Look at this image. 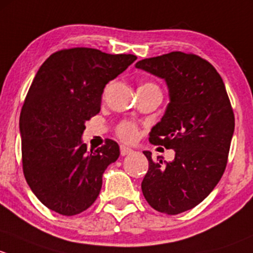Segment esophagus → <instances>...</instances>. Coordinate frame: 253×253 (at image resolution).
<instances>
[{
	"mask_svg": "<svg viewBox=\"0 0 253 253\" xmlns=\"http://www.w3.org/2000/svg\"><path fill=\"white\" fill-rule=\"evenodd\" d=\"M132 152H134V151H132V148L126 147V146H124V145H121V155L122 156L130 155V153H132Z\"/></svg>",
	"mask_w": 253,
	"mask_h": 253,
	"instance_id": "1",
	"label": "esophagus"
}]
</instances>
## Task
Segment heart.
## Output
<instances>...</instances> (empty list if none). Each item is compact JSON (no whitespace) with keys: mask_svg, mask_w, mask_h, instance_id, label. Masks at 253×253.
I'll use <instances>...</instances> for the list:
<instances>
[{"mask_svg":"<svg viewBox=\"0 0 253 253\" xmlns=\"http://www.w3.org/2000/svg\"><path fill=\"white\" fill-rule=\"evenodd\" d=\"M146 86H155L152 83H146V84H142L140 87H146ZM118 136L121 137L123 141L126 142H132L137 139L139 136V131H137V127L135 124L130 123V122H124L122 123L118 127Z\"/></svg>","mask_w":253,"mask_h":253,"instance_id":"b5f03b06","label":"heart"}]
</instances>
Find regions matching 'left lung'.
<instances>
[{"mask_svg": "<svg viewBox=\"0 0 253 253\" xmlns=\"http://www.w3.org/2000/svg\"><path fill=\"white\" fill-rule=\"evenodd\" d=\"M135 67L166 82L169 103L150 141L175 151L166 163L144 151L142 194L158 212L179 214L204 201L222 178L235 127L233 108L220 75L196 54L170 52Z\"/></svg>", "mask_w": 253, "mask_h": 253, "instance_id": "1", "label": "left lung"}]
</instances>
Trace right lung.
I'll return each mask as SVG.
<instances>
[{"label":"right lung","instance_id":"add662e5","mask_svg":"<svg viewBox=\"0 0 253 253\" xmlns=\"http://www.w3.org/2000/svg\"><path fill=\"white\" fill-rule=\"evenodd\" d=\"M134 61V54L77 47L51 54L36 73L19 119L23 171L49 210L75 215L97 199L121 152L113 140L87 152L85 123L100 112L106 85Z\"/></svg>","mask_w":253,"mask_h":253}]
</instances>
